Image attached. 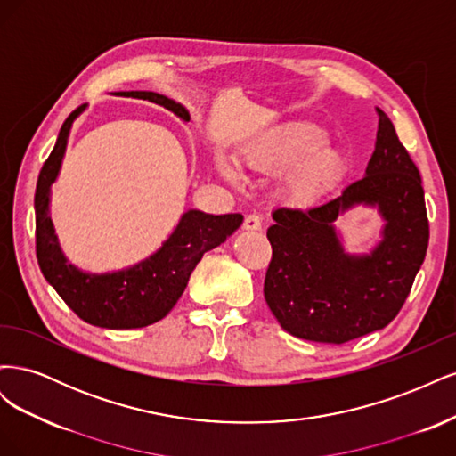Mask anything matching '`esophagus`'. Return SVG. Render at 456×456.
<instances>
[{
    "instance_id": "obj_1",
    "label": "esophagus",
    "mask_w": 456,
    "mask_h": 456,
    "mask_svg": "<svg viewBox=\"0 0 456 456\" xmlns=\"http://www.w3.org/2000/svg\"><path fill=\"white\" fill-rule=\"evenodd\" d=\"M243 228H245V230H251V232H260V230H262V220H260V216H258V215L245 216Z\"/></svg>"
}]
</instances>
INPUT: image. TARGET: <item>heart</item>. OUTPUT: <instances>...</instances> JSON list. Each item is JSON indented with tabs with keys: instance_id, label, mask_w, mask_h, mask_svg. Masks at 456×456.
I'll list each match as a JSON object with an SVG mask.
<instances>
[{
	"instance_id": "1",
	"label": "heart",
	"mask_w": 456,
	"mask_h": 456,
	"mask_svg": "<svg viewBox=\"0 0 456 456\" xmlns=\"http://www.w3.org/2000/svg\"><path fill=\"white\" fill-rule=\"evenodd\" d=\"M327 136L308 123L289 126L266 139L245 146L241 163L265 175H283L281 191L289 203L310 205L323 198L342 173V158L335 150L323 148ZM220 173L230 183H240V173L220 161Z\"/></svg>"
}]
</instances>
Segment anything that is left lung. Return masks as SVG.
Masks as SVG:
<instances>
[{
    "mask_svg": "<svg viewBox=\"0 0 456 456\" xmlns=\"http://www.w3.org/2000/svg\"><path fill=\"white\" fill-rule=\"evenodd\" d=\"M377 114V144L363 178L317 207H281L272 215L265 298L293 337L344 344L386 327L424 262L430 226L422 178L390 118L380 108ZM355 202L377 204L387 220L383 241L365 257L344 254L332 226Z\"/></svg>",
    "mask_w": 456,
    "mask_h": 456,
    "instance_id": "8db88e82",
    "label": "left lung"
}]
</instances>
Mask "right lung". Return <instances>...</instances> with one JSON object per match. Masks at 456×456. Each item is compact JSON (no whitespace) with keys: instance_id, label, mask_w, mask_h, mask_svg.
<instances>
[{"instance_id":"obj_1","label":"right lung","mask_w":456,"mask_h":456,"mask_svg":"<svg viewBox=\"0 0 456 456\" xmlns=\"http://www.w3.org/2000/svg\"><path fill=\"white\" fill-rule=\"evenodd\" d=\"M123 96L142 99L167 108L178 118H188L184 106L151 91H127ZM86 104L76 108L62 123L57 144L37 176L36 186V256L45 280L54 287L68 308L81 320L104 329H139L159 322L181 298L190 273L203 253L224 243L240 228L243 216L207 215L188 211L169 240L150 258L114 273H86L68 265L49 218V188L59 175L68 133Z\"/></svg>"}]
</instances>
